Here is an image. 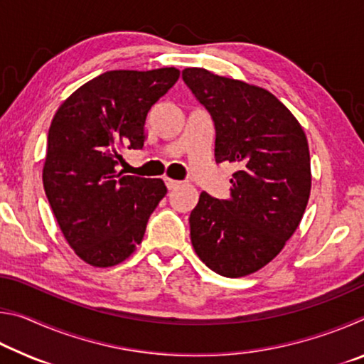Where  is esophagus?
Masks as SVG:
<instances>
[{
	"label": "esophagus",
	"instance_id": "esophagus-1",
	"mask_svg": "<svg viewBox=\"0 0 364 364\" xmlns=\"http://www.w3.org/2000/svg\"><path fill=\"white\" fill-rule=\"evenodd\" d=\"M165 184H167L168 189H175V188H178V186H181V181L171 180V178H165Z\"/></svg>",
	"mask_w": 364,
	"mask_h": 364
}]
</instances>
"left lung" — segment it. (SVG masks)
Masks as SVG:
<instances>
[{"label":"left lung","instance_id":"obj_1","mask_svg":"<svg viewBox=\"0 0 364 364\" xmlns=\"http://www.w3.org/2000/svg\"><path fill=\"white\" fill-rule=\"evenodd\" d=\"M183 80L212 117L217 162L237 167L228 199L200 194L191 242L215 273L241 278L273 260L304 217L311 189L305 132L267 90L197 67Z\"/></svg>","mask_w":364,"mask_h":364}]
</instances>
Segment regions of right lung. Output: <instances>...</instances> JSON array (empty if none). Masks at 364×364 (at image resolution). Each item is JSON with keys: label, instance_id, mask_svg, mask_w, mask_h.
I'll return each instance as SVG.
<instances>
[{"label": "right lung", "instance_id": "right-lung-1", "mask_svg": "<svg viewBox=\"0 0 364 364\" xmlns=\"http://www.w3.org/2000/svg\"><path fill=\"white\" fill-rule=\"evenodd\" d=\"M178 78L175 67L110 70L80 86L54 115L43 186L67 242L93 267L130 257L167 194L160 178L117 173V165L123 149H143L147 112Z\"/></svg>", "mask_w": 364, "mask_h": 364}]
</instances>
